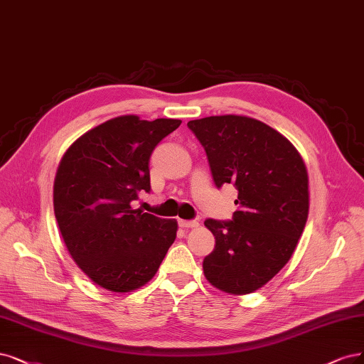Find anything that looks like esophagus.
Listing matches in <instances>:
<instances>
[{"mask_svg":"<svg viewBox=\"0 0 364 364\" xmlns=\"http://www.w3.org/2000/svg\"><path fill=\"white\" fill-rule=\"evenodd\" d=\"M179 225L181 228H183V229H193V228H197L198 225V221H196V220H179Z\"/></svg>","mask_w":364,"mask_h":364,"instance_id":"obj_1","label":"esophagus"}]
</instances>
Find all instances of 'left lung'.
Here are the masks:
<instances>
[{"label": "left lung", "mask_w": 364, "mask_h": 364, "mask_svg": "<svg viewBox=\"0 0 364 364\" xmlns=\"http://www.w3.org/2000/svg\"><path fill=\"white\" fill-rule=\"evenodd\" d=\"M188 128L205 147L215 185H235L240 208L230 221H205L215 236L205 277L232 295L255 292L286 265L306 228L304 161L286 136L252 117L210 116Z\"/></svg>", "instance_id": "left-lung-1"}]
</instances>
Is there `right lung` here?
I'll return each mask as SVG.
<instances>
[{"instance_id": "add662e5", "label": "right lung", "mask_w": 364, "mask_h": 364, "mask_svg": "<svg viewBox=\"0 0 364 364\" xmlns=\"http://www.w3.org/2000/svg\"><path fill=\"white\" fill-rule=\"evenodd\" d=\"M181 123L114 117L81 135L60 161V233L78 268L107 291L131 292L152 280L176 240V220L132 209L131 202L150 191V155Z\"/></svg>"}]
</instances>
